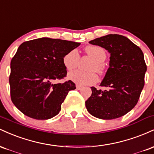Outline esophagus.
<instances>
[{"instance_id": "obj_1", "label": "esophagus", "mask_w": 154, "mask_h": 154, "mask_svg": "<svg viewBox=\"0 0 154 154\" xmlns=\"http://www.w3.org/2000/svg\"><path fill=\"white\" fill-rule=\"evenodd\" d=\"M76 88H77V90H81L82 88V86L79 85H76Z\"/></svg>"}]
</instances>
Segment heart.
Returning <instances> with one entry per match:
<instances>
[{
  "instance_id": "obj_1",
  "label": "heart",
  "mask_w": 154,
  "mask_h": 154,
  "mask_svg": "<svg viewBox=\"0 0 154 154\" xmlns=\"http://www.w3.org/2000/svg\"><path fill=\"white\" fill-rule=\"evenodd\" d=\"M86 54L93 60L90 70L96 71L102 74L104 72L103 62L106 59V51L101 47L97 45H88L85 48ZM79 61V54L78 51L74 49L70 51L63 58V63L65 68L69 71L75 69ZM69 79L77 85H91L97 82L98 76L94 72H83L81 71H74L70 72L68 75Z\"/></svg>"
}]
</instances>
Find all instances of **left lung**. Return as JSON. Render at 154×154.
I'll return each mask as SVG.
<instances>
[{"label": "left lung", "mask_w": 154, "mask_h": 154, "mask_svg": "<svg viewBox=\"0 0 154 154\" xmlns=\"http://www.w3.org/2000/svg\"><path fill=\"white\" fill-rule=\"evenodd\" d=\"M89 43L103 48L111 56L109 67L100 83L106 90L91 87L92 95L85 101L87 110L98 119L121 117L135 106L144 87L147 66L143 51L120 35H107Z\"/></svg>", "instance_id": "left-lung-1"}]
</instances>
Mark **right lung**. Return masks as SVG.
Segmentation results:
<instances>
[{"label": "right lung", "mask_w": 154, "mask_h": 154, "mask_svg": "<svg viewBox=\"0 0 154 154\" xmlns=\"http://www.w3.org/2000/svg\"><path fill=\"white\" fill-rule=\"evenodd\" d=\"M79 45L41 38L19 45L11 61L9 84L12 102L24 115L48 119L59 114L69 91L76 87L71 80L58 84L54 81L66 77L63 56Z\"/></svg>", "instance_id": "add662e5"}]
</instances>
